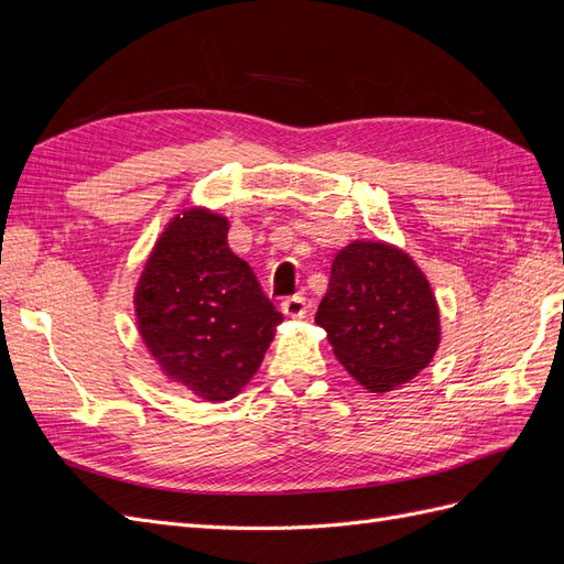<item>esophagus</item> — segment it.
Listing matches in <instances>:
<instances>
[{
    "label": "esophagus",
    "mask_w": 564,
    "mask_h": 564,
    "mask_svg": "<svg viewBox=\"0 0 564 564\" xmlns=\"http://www.w3.org/2000/svg\"><path fill=\"white\" fill-rule=\"evenodd\" d=\"M282 313L286 317H305V313H308V303H305V296L301 294H294L282 301Z\"/></svg>",
    "instance_id": "esophagus-1"
}]
</instances>
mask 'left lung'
<instances>
[{"instance_id":"8db88e82","label":"left lung","mask_w":564,"mask_h":564,"mask_svg":"<svg viewBox=\"0 0 564 564\" xmlns=\"http://www.w3.org/2000/svg\"><path fill=\"white\" fill-rule=\"evenodd\" d=\"M315 322L336 360L369 392L412 381L440 346V308L429 278L402 249L355 240L334 256Z\"/></svg>"}]
</instances>
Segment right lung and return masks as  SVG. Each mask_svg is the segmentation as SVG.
Instances as JSON below:
<instances>
[{"mask_svg":"<svg viewBox=\"0 0 564 564\" xmlns=\"http://www.w3.org/2000/svg\"><path fill=\"white\" fill-rule=\"evenodd\" d=\"M228 218L176 214L135 284V324L162 373L207 402L240 392L275 338L282 313L228 247Z\"/></svg>","mask_w":564,"mask_h":564,"instance_id":"add662e5","label":"right lung"}]
</instances>
